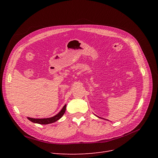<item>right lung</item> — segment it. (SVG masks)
Wrapping results in <instances>:
<instances>
[{
	"mask_svg": "<svg viewBox=\"0 0 158 158\" xmlns=\"http://www.w3.org/2000/svg\"><path fill=\"white\" fill-rule=\"evenodd\" d=\"M66 105H64L63 106V108H62V110H61V111L59 113L57 114L56 115L54 116V117H51V118H32L28 117L27 118L30 121H31L32 122L39 123V124H48V123H51L56 122L57 120L60 119L63 117V115L64 114V112L66 111Z\"/></svg>",
	"mask_w": 158,
	"mask_h": 158,
	"instance_id": "add662e5",
	"label": "right lung"
}]
</instances>
